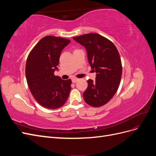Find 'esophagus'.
Returning <instances> with one entry per match:
<instances>
[{
    "instance_id": "esophagus-1",
    "label": "esophagus",
    "mask_w": 156,
    "mask_h": 156,
    "mask_svg": "<svg viewBox=\"0 0 156 156\" xmlns=\"http://www.w3.org/2000/svg\"><path fill=\"white\" fill-rule=\"evenodd\" d=\"M79 80V79H77V78H73L72 79V83H76L77 81Z\"/></svg>"
}]
</instances>
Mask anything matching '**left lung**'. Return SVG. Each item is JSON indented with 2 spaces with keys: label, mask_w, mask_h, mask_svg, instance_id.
<instances>
[{
  "label": "left lung",
  "mask_w": 156,
  "mask_h": 156,
  "mask_svg": "<svg viewBox=\"0 0 156 156\" xmlns=\"http://www.w3.org/2000/svg\"><path fill=\"white\" fill-rule=\"evenodd\" d=\"M73 39L85 48L90 66L96 73L95 81H87L84 100L89 105L101 107L111 100L119 87L122 67L119 51L112 41L96 33Z\"/></svg>",
  "instance_id": "8db88e82"
}]
</instances>
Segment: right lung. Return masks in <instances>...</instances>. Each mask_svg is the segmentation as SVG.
I'll return each mask as SVG.
<instances>
[{
	"instance_id": "1",
	"label": "right lung",
	"mask_w": 156,
	"mask_h": 156,
	"mask_svg": "<svg viewBox=\"0 0 156 156\" xmlns=\"http://www.w3.org/2000/svg\"><path fill=\"white\" fill-rule=\"evenodd\" d=\"M70 43L68 39L48 36L41 38L28 56L25 74L31 94L39 104L55 109L66 102L71 90V79L55 76L60 53Z\"/></svg>"
}]
</instances>
